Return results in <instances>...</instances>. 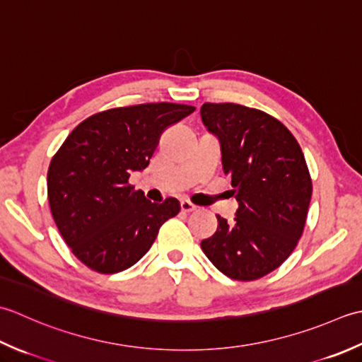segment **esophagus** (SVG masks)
Here are the masks:
<instances>
[{
    "label": "esophagus",
    "instance_id": "1",
    "mask_svg": "<svg viewBox=\"0 0 362 362\" xmlns=\"http://www.w3.org/2000/svg\"><path fill=\"white\" fill-rule=\"evenodd\" d=\"M195 209H197V206L192 204L190 202H187V200H182L181 202V211L182 212H194Z\"/></svg>",
    "mask_w": 362,
    "mask_h": 362
}]
</instances>
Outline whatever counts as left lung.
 I'll return each instance as SVG.
<instances>
[{
	"label": "left lung",
	"instance_id": "left-lung-1",
	"mask_svg": "<svg viewBox=\"0 0 362 362\" xmlns=\"http://www.w3.org/2000/svg\"><path fill=\"white\" fill-rule=\"evenodd\" d=\"M202 120L220 142L223 173L239 203L231 223L202 250L223 275L252 281L281 265L306 223L313 182L300 145L281 122L234 103H204Z\"/></svg>",
	"mask_w": 362,
	"mask_h": 362
}]
</instances>
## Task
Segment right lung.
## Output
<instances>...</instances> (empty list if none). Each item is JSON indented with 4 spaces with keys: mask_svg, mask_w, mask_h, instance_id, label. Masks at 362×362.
Instances as JSON below:
<instances>
[{
    "mask_svg": "<svg viewBox=\"0 0 362 362\" xmlns=\"http://www.w3.org/2000/svg\"><path fill=\"white\" fill-rule=\"evenodd\" d=\"M194 106L148 103L109 109L81 122L48 168V202L73 255L100 274L134 265L180 202L146 200L128 180L150 164L160 134L194 112Z\"/></svg>",
    "mask_w": 362,
    "mask_h": 362,
    "instance_id": "right-lung-1",
    "label": "right lung"
}]
</instances>
